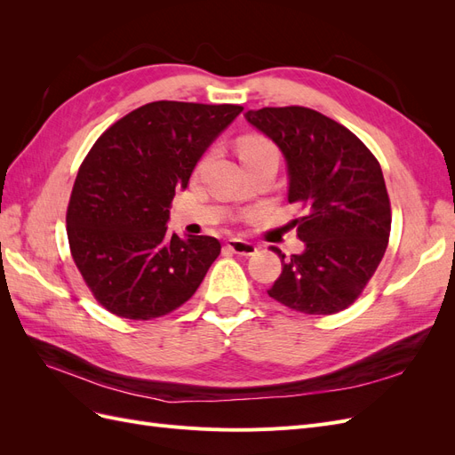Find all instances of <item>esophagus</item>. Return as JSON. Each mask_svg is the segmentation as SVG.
<instances>
[{"label":"esophagus","instance_id":"34e87169","mask_svg":"<svg viewBox=\"0 0 455 455\" xmlns=\"http://www.w3.org/2000/svg\"><path fill=\"white\" fill-rule=\"evenodd\" d=\"M226 246H228L231 252L241 254V256H252V254H256V246L252 243H249V241H243V239H229L226 243Z\"/></svg>","mask_w":455,"mask_h":455}]
</instances>
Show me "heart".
<instances>
[{
  "label": "heart",
  "mask_w": 455,
  "mask_h": 455,
  "mask_svg": "<svg viewBox=\"0 0 455 455\" xmlns=\"http://www.w3.org/2000/svg\"><path fill=\"white\" fill-rule=\"evenodd\" d=\"M273 149L275 146L266 139H259V136H244V139L239 142V157L241 161H246L254 156L266 154V151H273Z\"/></svg>",
  "instance_id": "obj_1"
}]
</instances>
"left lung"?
I'll list each match as a JSON object with an SVG mask.
<instances>
[{
    "instance_id": "obj_1",
    "label": "left lung",
    "mask_w": 455,
    "mask_h": 455,
    "mask_svg": "<svg viewBox=\"0 0 455 455\" xmlns=\"http://www.w3.org/2000/svg\"><path fill=\"white\" fill-rule=\"evenodd\" d=\"M277 144L288 164V203L306 211L292 226L306 251L281 258L267 294L288 309H347L374 277L391 233V203L374 154L338 121L304 106L244 114Z\"/></svg>"
}]
</instances>
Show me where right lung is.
Listing matches in <instances>:
<instances>
[{"label": "right lung", "mask_w": 455, "mask_h": 455, "mask_svg": "<svg viewBox=\"0 0 455 455\" xmlns=\"http://www.w3.org/2000/svg\"><path fill=\"white\" fill-rule=\"evenodd\" d=\"M241 112L237 104L157 100L92 144L72 188L66 231L81 277L104 309L151 321L196 294L222 246L209 235H169V211L204 149Z\"/></svg>", "instance_id": "right-lung-1"}]
</instances>
